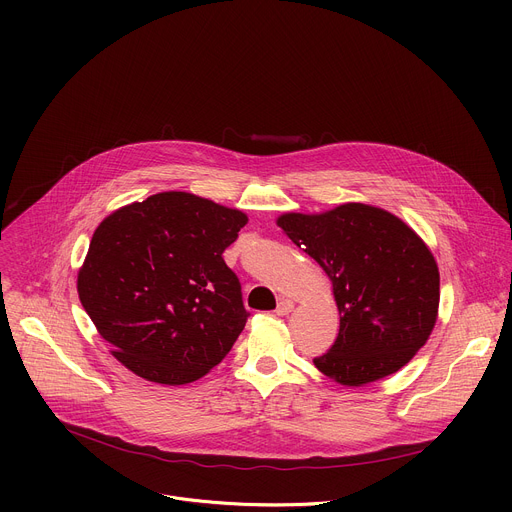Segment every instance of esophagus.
I'll return each instance as SVG.
<instances>
[{
    "instance_id": "34e87169",
    "label": "esophagus",
    "mask_w": 512,
    "mask_h": 512,
    "mask_svg": "<svg viewBox=\"0 0 512 512\" xmlns=\"http://www.w3.org/2000/svg\"><path fill=\"white\" fill-rule=\"evenodd\" d=\"M291 310H294V302H291V300H281L279 304H277V314L279 316H287Z\"/></svg>"
}]
</instances>
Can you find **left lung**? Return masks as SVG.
I'll return each instance as SVG.
<instances>
[{
	"mask_svg": "<svg viewBox=\"0 0 512 512\" xmlns=\"http://www.w3.org/2000/svg\"><path fill=\"white\" fill-rule=\"evenodd\" d=\"M277 225L334 287L340 330L316 367L348 387L405 367L440 306V271L425 243L395 214L360 202L324 214L287 212Z\"/></svg>",
	"mask_w": 512,
	"mask_h": 512,
	"instance_id": "1",
	"label": "left lung"
}]
</instances>
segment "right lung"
<instances>
[{"label":"right lung","mask_w":512,"mask_h":512,"mask_svg":"<svg viewBox=\"0 0 512 512\" xmlns=\"http://www.w3.org/2000/svg\"><path fill=\"white\" fill-rule=\"evenodd\" d=\"M245 225L241 210L160 192L97 227L79 271V298L129 371L186 385L229 354L249 312L223 253Z\"/></svg>","instance_id":"obj_1"}]
</instances>
